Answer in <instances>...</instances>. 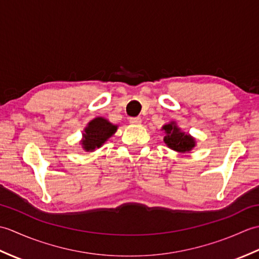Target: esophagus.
I'll return each instance as SVG.
<instances>
[{
    "instance_id": "1",
    "label": "esophagus",
    "mask_w": 259,
    "mask_h": 259,
    "mask_svg": "<svg viewBox=\"0 0 259 259\" xmlns=\"http://www.w3.org/2000/svg\"><path fill=\"white\" fill-rule=\"evenodd\" d=\"M130 123L131 124H135V125H138L141 124V119L139 117H135V118H130Z\"/></svg>"
}]
</instances>
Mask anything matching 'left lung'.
I'll list each match as a JSON object with an SVG mask.
<instances>
[{"instance_id": "left-lung-1", "label": "left lung", "mask_w": 259, "mask_h": 259, "mask_svg": "<svg viewBox=\"0 0 259 259\" xmlns=\"http://www.w3.org/2000/svg\"><path fill=\"white\" fill-rule=\"evenodd\" d=\"M161 130L164 133L163 142L169 149L180 153L190 152L196 147V139L188 133H184L177 125L176 121L162 125Z\"/></svg>"}]
</instances>
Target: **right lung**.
<instances>
[{"mask_svg":"<svg viewBox=\"0 0 259 259\" xmlns=\"http://www.w3.org/2000/svg\"><path fill=\"white\" fill-rule=\"evenodd\" d=\"M118 125L103 117L92 119L82 131V139L80 145L82 149L88 152H92L101 148L109 138L117 133Z\"/></svg>","mask_w":259,"mask_h":259,"instance_id":"right-lung-1","label":"right lung"}]
</instances>
